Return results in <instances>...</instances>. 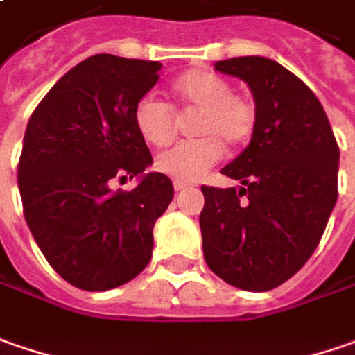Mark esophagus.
<instances>
[{
    "label": "esophagus",
    "instance_id": "obj_1",
    "mask_svg": "<svg viewBox=\"0 0 355 355\" xmlns=\"http://www.w3.org/2000/svg\"><path fill=\"white\" fill-rule=\"evenodd\" d=\"M173 187H175V191H187V189H189V184H187V182H182V180H175V184H173Z\"/></svg>",
    "mask_w": 355,
    "mask_h": 355
}]
</instances>
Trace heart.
I'll return each instance as SVG.
<instances>
[{"mask_svg": "<svg viewBox=\"0 0 355 355\" xmlns=\"http://www.w3.org/2000/svg\"><path fill=\"white\" fill-rule=\"evenodd\" d=\"M171 93L180 105L196 107L194 131L202 137L180 141L157 157V171L177 180H196L223 157L224 145L239 147L250 139L256 125L254 105L232 93L223 75L208 69L182 73L173 81ZM137 132L148 145L162 147L175 137V113L168 103L145 95L132 109Z\"/></svg>", "mask_w": 355, "mask_h": 355, "instance_id": "1", "label": "heart"}]
</instances>
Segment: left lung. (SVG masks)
<instances>
[{
	"label": "left lung",
	"mask_w": 355,
	"mask_h": 355,
	"mask_svg": "<svg viewBox=\"0 0 355 355\" xmlns=\"http://www.w3.org/2000/svg\"><path fill=\"white\" fill-rule=\"evenodd\" d=\"M214 69L250 87L256 125L223 168L242 187H202L205 260L230 286L266 292L316 250L338 200L340 148L316 95L274 59L232 57Z\"/></svg>",
	"instance_id": "obj_1"
}]
</instances>
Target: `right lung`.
I'll use <instances>...</instances> for the list:
<instances>
[{"label": "right lung", "instance_id": "add662e5", "mask_svg": "<svg viewBox=\"0 0 355 355\" xmlns=\"http://www.w3.org/2000/svg\"><path fill=\"white\" fill-rule=\"evenodd\" d=\"M159 61L99 53L67 71L27 123L17 184L27 226L69 284L103 292L139 276L173 182L153 164L132 109L159 81ZM137 176L132 191L110 189Z\"/></svg>", "mask_w": 355, "mask_h": 355}]
</instances>
